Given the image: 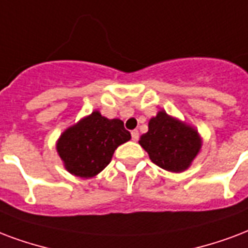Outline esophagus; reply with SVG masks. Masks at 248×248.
I'll use <instances>...</instances> for the list:
<instances>
[{
	"label": "esophagus",
	"mask_w": 248,
	"mask_h": 248,
	"mask_svg": "<svg viewBox=\"0 0 248 248\" xmlns=\"http://www.w3.org/2000/svg\"><path fill=\"white\" fill-rule=\"evenodd\" d=\"M131 138H132V140H138V138H139V131H138V130H132Z\"/></svg>",
	"instance_id": "34e87169"
}]
</instances>
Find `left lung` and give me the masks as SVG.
I'll return each mask as SVG.
<instances>
[{
    "label": "left lung",
    "instance_id": "obj_1",
    "mask_svg": "<svg viewBox=\"0 0 248 248\" xmlns=\"http://www.w3.org/2000/svg\"><path fill=\"white\" fill-rule=\"evenodd\" d=\"M139 143L152 162L174 173L186 170L200 149L196 130L171 118L165 111H158L149 121L148 132L141 135Z\"/></svg>",
    "mask_w": 248,
    "mask_h": 248
}]
</instances>
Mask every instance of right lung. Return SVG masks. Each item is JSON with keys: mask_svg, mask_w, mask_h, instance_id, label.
<instances>
[{"mask_svg": "<svg viewBox=\"0 0 248 248\" xmlns=\"http://www.w3.org/2000/svg\"><path fill=\"white\" fill-rule=\"evenodd\" d=\"M130 139L122 121L108 120L93 111L62 134L57 151L71 174L91 178L110 162L117 147Z\"/></svg>", "mask_w": 248, "mask_h": 248, "instance_id": "obj_1", "label": "right lung"}]
</instances>
